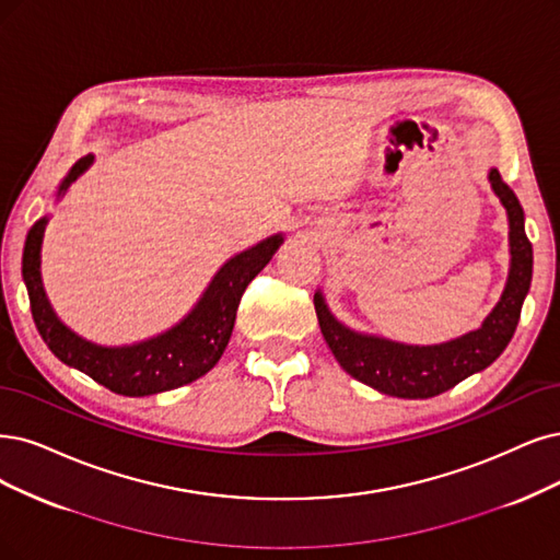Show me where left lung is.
I'll return each instance as SVG.
<instances>
[{
	"label": "left lung",
	"mask_w": 560,
	"mask_h": 560,
	"mask_svg": "<svg viewBox=\"0 0 560 560\" xmlns=\"http://www.w3.org/2000/svg\"><path fill=\"white\" fill-rule=\"evenodd\" d=\"M493 194L510 221V275L505 291L485 323L472 332L436 346H408L362 335L339 323L323 293L314 295L320 332L337 362L360 383L399 399H429L478 374L510 343L533 279V246L524 231V210L499 171L489 173Z\"/></svg>",
	"instance_id": "1"
}]
</instances>
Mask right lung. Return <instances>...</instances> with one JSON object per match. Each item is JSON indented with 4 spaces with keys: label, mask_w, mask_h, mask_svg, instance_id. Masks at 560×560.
Instances as JSON below:
<instances>
[{
    "label": "right lung",
    "mask_w": 560,
    "mask_h": 560,
    "mask_svg": "<svg viewBox=\"0 0 560 560\" xmlns=\"http://www.w3.org/2000/svg\"><path fill=\"white\" fill-rule=\"evenodd\" d=\"M92 161L94 156L88 154L73 163L65 182L59 184L57 198L65 196ZM46 225L48 217L30 228L23 252V279L38 335L44 337L55 358L124 397L159 395L205 376L221 360L231 341L246 285L283 244V235L279 233L223 262L198 304L163 335L131 346H98L71 332L48 302L40 281V244H44Z\"/></svg>",
    "instance_id": "1"
}]
</instances>
